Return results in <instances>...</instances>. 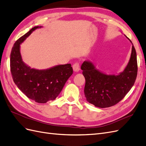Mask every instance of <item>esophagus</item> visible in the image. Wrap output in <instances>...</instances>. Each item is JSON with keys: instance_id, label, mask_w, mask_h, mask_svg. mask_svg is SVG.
Instances as JSON below:
<instances>
[{"instance_id": "1", "label": "esophagus", "mask_w": 146, "mask_h": 146, "mask_svg": "<svg viewBox=\"0 0 146 146\" xmlns=\"http://www.w3.org/2000/svg\"><path fill=\"white\" fill-rule=\"evenodd\" d=\"M72 68H73V70L74 72H78L79 70H80V65H79V64L78 63H76L74 64L73 66H72Z\"/></svg>"}]
</instances>
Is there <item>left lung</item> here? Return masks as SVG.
Here are the masks:
<instances>
[{
	"instance_id": "left-lung-1",
	"label": "left lung",
	"mask_w": 146,
	"mask_h": 146,
	"mask_svg": "<svg viewBox=\"0 0 146 146\" xmlns=\"http://www.w3.org/2000/svg\"><path fill=\"white\" fill-rule=\"evenodd\" d=\"M129 63L122 72L107 74L96 68L93 63L85 61L81 66L85 78L84 93L88 102L99 108L111 107L121 101L131 90L136 80L138 66L133 43Z\"/></svg>"
}]
</instances>
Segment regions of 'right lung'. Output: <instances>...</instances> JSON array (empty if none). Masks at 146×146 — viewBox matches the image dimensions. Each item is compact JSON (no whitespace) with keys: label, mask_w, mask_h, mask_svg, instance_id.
Here are the masks:
<instances>
[{"label":"right lung","mask_w":146,"mask_h":146,"mask_svg":"<svg viewBox=\"0 0 146 146\" xmlns=\"http://www.w3.org/2000/svg\"><path fill=\"white\" fill-rule=\"evenodd\" d=\"M42 27L36 26L32 28L16 41L10 54V70L16 85L28 98L38 103L45 104L58 97L73 74V69L70 64L36 69L31 68L23 61L21 44L35 30Z\"/></svg>","instance_id":"add662e5"}]
</instances>
